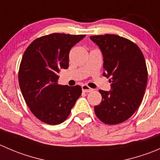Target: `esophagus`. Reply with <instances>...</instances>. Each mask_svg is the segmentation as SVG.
Instances as JSON below:
<instances>
[{"instance_id": "esophagus-1", "label": "esophagus", "mask_w": 160, "mask_h": 160, "mask_svg": "<svg viewBox=\"0 0 160 160\" xmlns=\"http://www.w3.org/2000/svg\"><path fill=\"white\" fill-rule=\"evenodd\" d=\"M82 90H83V92H85V93H89V92L92 91L93 90L90 88H89L88 85H83V86H82Z\"/></svg>"}]
</instances>
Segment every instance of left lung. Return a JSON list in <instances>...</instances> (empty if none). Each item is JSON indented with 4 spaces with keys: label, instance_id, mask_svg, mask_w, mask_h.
<instances>
[{
    "label": "left lung",
    "instance_id": "obj_1",
    "mask_svg": "<svg viewBox=\"0 0 160 160\" xmlns=\"http://www.w3.org/2000/svg\"><path fill=\"white\" fill-rule=\"evenodd\" d=\"M104 57L103 76L111 83L110 91L100 90L102 101L94 106L97 117L108 125L122 123L141 104L148 80L146 60L141 49L127 38L116 35H93Z\"/></svg>",
    "mask_w": 160,
    "mask_h": 160
}]
</instances>
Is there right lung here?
<instances>
[{"label": "right lung", "instance_id": "right-lung-1", "mask_svg": "<svg viewBox=\"0 0 160 160\" xmlns=\"http://www.w3.org/2000/svg\"><path fill=\"white\" fill-rule=\"evenodd\" d=\"M85 35L52 33L34 40L22 56L18 82L32 114L49 125L63 122L81 95L80 86L58 84V73L69 67L71 48Z\"/></svg>", "mask_w": 160, "mask_h": 160}]
</instances>
